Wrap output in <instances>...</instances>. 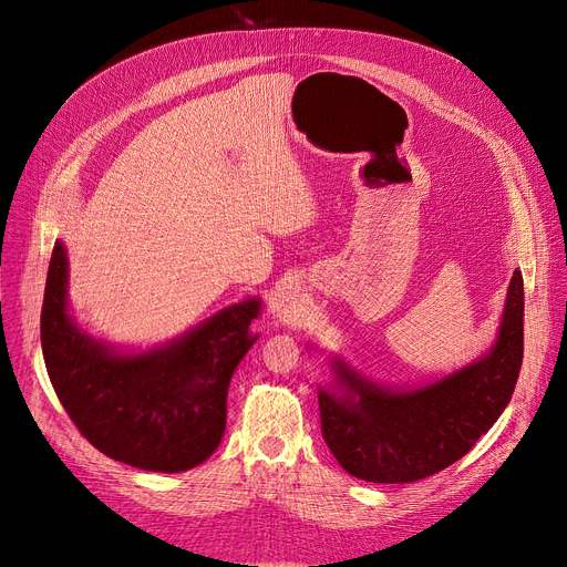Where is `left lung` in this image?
Returning <instances> with one entry per match:
<instances>
[{
	"mask_svg": "<svg viewBox=\"0 0 567 567\" xmlns=\"http://www.w3.org/2000/svg\"><path fill=\"white\" fill-rule=\"evenodd\" d=\"M523 274L516 269L494 346L422 385L379 383L330 354L332 383L318 388L320 426L332 455L354 477L401 484L457 462L512 401L523 363Z\"/></svg>",
	"mask_w": 567,
	"mask_h": 567,
	"instance_id": "8db88e82",
	"label": "left lung"
}]
</instances>
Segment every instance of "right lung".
I'll use <instances>...</instances> for the list:
<instances>
[{"instance_id":"add662e5","label":"right lung","mask_w":567,"mask_h":567,"mask_svg":"<svg viewBox=\"0 0 567 567\" xmlns=\"http://www.w3.org/2000/svg\"><path fill=\"white\" fill-rule=\"evenodd\" d=\"M62 239L49 262L40 337L51 385L78 431L107 457L158 473L206 462L226 429V394L258 341L262 298L219 309L199 326L147 350L94 339L69 307Z\"/></svg>"}]
</instances>
